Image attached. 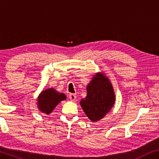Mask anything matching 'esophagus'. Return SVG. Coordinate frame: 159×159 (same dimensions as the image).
Instances as JSON below:
<instances>
[{
  "instance_id": "esophagus-1",
  "label": "esophagus",
  "mask_w": 159,
  "mask_h": 159,
  "mask_svg": "<svg viewBox=\"0 0 159 159\" xmlns=\"http://www.w3.org/2000/svg\"><path fill=\"white\" fill-rule=\"evenodd\" d=\"M69 97H70V99L71 101H73V102H74V101L76 99V96L74 94H70V95H69Z\"/></svg>"
}]
</instances>
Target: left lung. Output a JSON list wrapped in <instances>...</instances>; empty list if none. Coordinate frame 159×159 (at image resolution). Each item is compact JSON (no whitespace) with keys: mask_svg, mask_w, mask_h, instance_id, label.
I'll list each match as a JSON object with an SVG mask.
<instances>
[{"mask_svg":"<svg viewBox=\"0 0 159 159\" xmlns=\"http://www.w3.org/2000/svg\"><path fill=\"white\" fill-rule=\"evenodd\" d=\"M87 96L80 101V106L91 121L97 122L111 111L115 97L110 80L103 74H97L87 87Z\"/></svg>","mask_w":159,"mask_h":159,"instance_id":"obj_1","label":"left lung"}]
</instances>
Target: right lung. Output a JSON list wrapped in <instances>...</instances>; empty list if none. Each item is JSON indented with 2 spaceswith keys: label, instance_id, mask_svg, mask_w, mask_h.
Listing matches in <instances>:
<instances>
[{
  "label": "right lung",
  "instance_id": "right-lung-1",
  "mask_svg": "<svg viewBox=\"0 0 159 159\" xmlns=\"http://www.w3.org/2000/svg\"><path fill=\"white\" fill-rule=\"evenodd\" d=\"M65 99L66 96L64 94L50 88L42 91L39 94L37 106L40 111L46 114H50L60 102Z\"/></svg>",
  "mask_w": 159,
  "mask_h": 159
}]
</instances>
